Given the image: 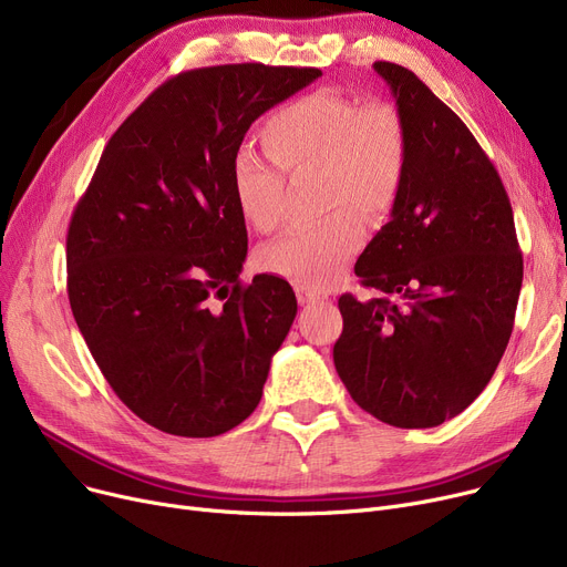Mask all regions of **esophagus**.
Returning a JSON list of instances; mask_svg holds the SVG:
<instances>
[{
  "instance_id": "34e87169",
  "label": "esophagus",
  "mask_w": 567,
  "mask_h": 567,
  "mask_svg": "<svg viewBox=\"0 0 567 567\" xmlns=\"http://www.w3.org/2000/svg\"><path fill=\"white\" fill-rule=\"evenodd\" d=\"M296 299H299L301 306H310V303L321 301L323 293H319L315 289H308V287H296Z\"/></svg>"
}]
</instances>
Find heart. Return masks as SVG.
<instances>
[{
	"mask_svg": "<svg viewBox=\"0 0 567 567\" xmlns=\"http://www.w3.org/2000/svg\"><path fill=\"white\" fill-rule=\"evenodd\" d=\"M274 165L252 152L234 158L231 186L244 220L271 234L282 223L285 176L319 174L321 208L331 216L319 227L296 229L259 252V264L293 285L331 287L361 250L363 218L389 216L402 193L409 137L391 103H359L338 92L306 94L282 105L261 128Z\"/></svg>",
	"mask_w": 567,
	"mask_h": 567,
	"instance_id": "obj_1",
	"label": "heart"
}]
</instances>
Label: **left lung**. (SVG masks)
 Returning a JSON list of instances; mask_svg holds the SVG:
<instances>
[{"label": "left lung", "instance_id": "1", "mask_svg": "<svg viewBox=\"0 0 567 567\" xmlns=\"http://www.w3.org/2000/svg\"><path fill=\"white\" fill-rule=\"evenodd\" d=\"M409 161L400 199L355 276L377 299L342 293L336 370L353 402L395 427L455 419L508 347L524 278L513 206L462 118L409 69L377 62Z\"/></svg>", "mask_w": 567, "mask_h": 567}]
</instances>
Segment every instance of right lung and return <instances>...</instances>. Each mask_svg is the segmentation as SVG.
Segmentation results:
<instances>
[{
    "mask_svg": "<svg viewBox=\"0 0 567 567\" xmlns=\"http://www.w3.org/2000/svg\"><path fill=\"white\" fill-rule=\"evenodd\" d=\"M319 75L264 64L178 73L116 128L75 206L78 329L118 400L161 432L218 436L261 400L296 296L278 276L238 282L248 231L231 167L255 118Z\"/></svg>",
    "mask_w": 567,
    "mask_h": 567,
    "instance_id": "obj_1",
    "label": "right lung"
}]
</instances>
